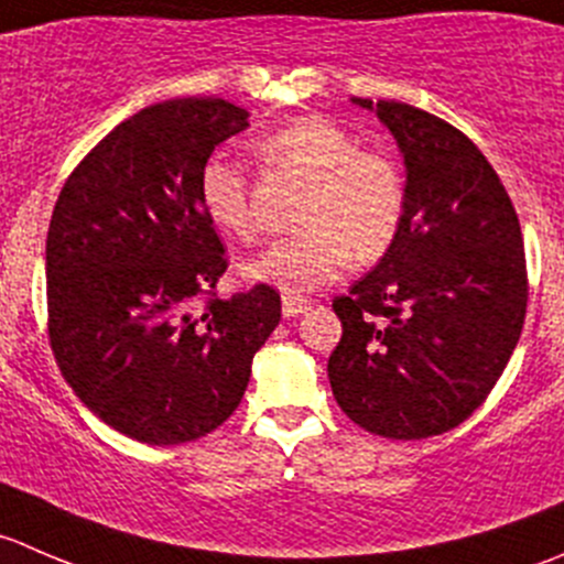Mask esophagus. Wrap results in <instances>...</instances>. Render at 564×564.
I'll use <instances>...</instances> for the list:
<instances>
[{"mask_svg": "<svg viewBox=\"0 0 564 564\" xmlns=\"http://www.w3.org/2000/svg\"><path fill=\"white\" fill-rule=\"evenodd\" d=\"M311 308L308 300H300V297H283V316L286 318H294L300 314H305V311Z\"/></svg>", "mask_w": 564, "mask_h": 564, "instance_id": "esophagus-1", "label": "esophagus"}]
</instances>
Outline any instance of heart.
<instances>
[{
  "instance_id": "obj_1",
  "label": "heart",
  "mask_w": 564,
  "mask_h": 564,
  "mask_svg": "<svg viewBox=\"0 0 564 564\" xmlns=\"http://www.w3.org/2000/svg\"><path fill=\"white\" fill-rule=\"evenodd\" d=\"M259 155L311 185L300 209V235L281 237L242 264L250 281L305 297L333 283L349 259L373 264L395 242L406 209L403 176L390 158L327 117H300L259 141ZM198 202L209 224L235 237L253 229L248 176L240 163L209 155L198 169Z\"/></svg>"
}]
</instances>
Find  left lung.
Wrapping results in <instances>:
<instances>
[{
  "instance_id": "1",
  "label": "left lung",
  "mask_w": 564,
  "mask_h": 564,
  "mask_svg": "<svg viewBox=\"0 0 564 564\" xmlns=\"http://www.w3.org/2000/svg\"><path fill=\"white\" fill-rule=\"evenodd\" d=\"M390 130L406 169L395 242L333 300L327 360L338 406L388 440L464 423L521 338L527 259L519 215L491 163L445 119L395 100L351 98Z\"/></svg>"
}]
</instances>
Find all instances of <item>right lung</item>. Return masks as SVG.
<instances>
[{"mask_svg":"<svg viewBox=\"0 0 564 564\" xmlns=\"http://www.w3.org/2000/svg\"><path fill=\"white\" fill-rule=\"evenodd\" d=\"M248 117L220 98L141 108L56 198L45 240L51 349L84 406L135 442L180 445L229 420L281 322L267 283L213 294L226 256L198 202V169Z\"/></svg>","mask_w":564,"mask_h":564,"instance_id":"1","label":"right lung"}]
</instances>
